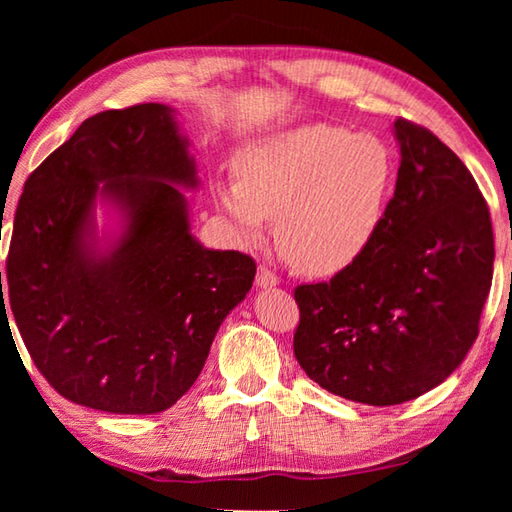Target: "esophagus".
<instances>
[{
	"mask_svg": "<svg viewBox=\"0 0 512 512\" xmlns=\"http://www.w3.org/2000/svg\"><path fill=\"white\" fill-rule=\"evenodd\" d=\"M255 281H257L259 288H275V286H279V277L268 266H259L257 268V279Z\"/></svg>",
	"mask_w": 512,
	"mask_h": 512,
	"instance_id": "1",
	"label": "esophagus"
}]
</instances>
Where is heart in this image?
<instances>
[{"mask_svg": "<svg viewBox=\"0 0 512 512\" xmlns=\"http://www.w3.org/2000/svg\"><path fill=\"white\" fill-rule=\"evenodd\" d=\"M235 169L237 180L213 184L217 206L246 239L277 215L281 255L310 275L341 273L365 253L396 184V160L383 140L328 123L250 143Z\"/></svg>", "mask_w": 512, "mask_h": 512, "instance_id": "1", "label": "heart"}]
</instances>
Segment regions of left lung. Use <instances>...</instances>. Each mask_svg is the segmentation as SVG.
Wrapping results in <instances>:
<instances>
[{
	"mask_svg": "<svg viewBox=\"0 0 512 512\" xmlns=\"http://www.w3.org/2000/svg\"><path fill=\"white\" fill-rule=\"evenodd\" d=\"M400 167L365 253L295 288V356L314 383L363 405L427 394L480 332L493 281L488 204L464 162L427 127L398 118Z\"/></svg>",
	"mask_w": 512,
	"mask_h": 512,
	"instance_id": "8db88e82",
	"label": "left lung"
}]
</instances>
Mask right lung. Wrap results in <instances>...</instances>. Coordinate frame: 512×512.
<instances>
[{
    "mask_svg": "<svg viewBox=\"0 0 512 512\" xmlns=\"http://www.w3.org/2000/svg\"><path fill=\"white\" fill-rule=\"evenodd\" d=\"M176 184H198L195 162L160 103L88 118L26 180L6 295L32 363L76 405L134 416L176 405L253 286V257L195 242ZM96 197L126 215L110 254L87 239Z\"/></svg>",
    "mask_w": 512,
    "mask_h": 512,
    "instance_id": "right-lung-1",
    "label": "right lung"
}]
</instances>
